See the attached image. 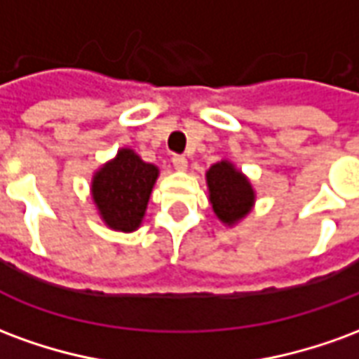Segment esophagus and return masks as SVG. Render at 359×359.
Returning <instances> with one entry per match:
<instances>
[{
    "label": "esophagus",
    "mask_w": 359,
    "mask_h": 359,
    "mask_svg": "<svg viewBox=\"0 0 359 359\" xmlns=\"http://www.w3.org/2000/svg\"><path fill=\"white\" fill-rule=\"evenodd\" d=\"M172 167L177 171H184L188 167V159L184 156H172Z\"/></svg>",
    "instance_id": "esophagus-1"
}]
</instances>
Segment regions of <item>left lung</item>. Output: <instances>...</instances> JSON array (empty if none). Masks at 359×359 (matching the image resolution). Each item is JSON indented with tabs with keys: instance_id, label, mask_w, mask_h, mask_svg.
Listing matches in <instances>:
<instances>
[{
	"instance_id": "obj_1",
	"label": "left lung",
	"mask_w": 359,
	"mask_h": 359,
	"mask_svg": "<svg viewBox=\"0 0 359 359\" xmlns=\"http://www.w3.org/2000/svg\"><path fill=\"white\" fill-rule=\"evenodd\" d=\"M205 180L211 208L221 223L233 226L252 211L256 192L250 184L248 177H244L231 161L223 159L211 165L210 171L205 172Z\"/></svg>"
}]
</instances>
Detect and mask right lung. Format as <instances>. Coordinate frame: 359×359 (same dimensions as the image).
Wrapping results in <instances>:
<instances>
[{"label":"right lung","mask_w":359,"mask_h":359,"mask_svg":"<svg viewBox=\"0 0 359 359\" xmlns=\"http://www.w3.org/2000/svg\"><path fill=\"white\" fill-rule=\"evenodd\" d=\"M159 177L156 165L142 161L130 148L100 167L92 179V198L103 223L121 233H133L142 225L151 188Z\"/></svg>","instance_id":"add662e5"}]
</instances>
